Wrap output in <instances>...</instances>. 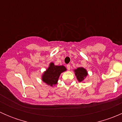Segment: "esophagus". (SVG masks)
I'll list each match as a JSON object with an SVG mask.
<instances>
[{"instance_id":"esophagus-1","label":"esophagus","mask_w":122,"mask_h":122,"mask_svg":"<svg viewBox=\"0 0 122 122\" xmlns=\"http://www.w3.org/2000/svg\"><path fill=\"white\" fill-rule=\"evenodd\" d=\"M67 69H68V70H70V68H71V66H70V64H68L67 66Z\"/></svg>"}]
</instances>
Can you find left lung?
I'll list each match as a JSON object with an SVG mask.
<instances>
[{
	"label": "left lung",
	"instance_id": "left-lung-1",
	"mask_svg": "<svg viewBox=\"0 0 122 122\" xmlns=\"http://www.w3.org/2000/svg\"><path fill=\"white\" fill-rule=\"evenodd\" d=\"M77 80L79 82H83L88 75L87 70L83 67H78L74 70Z\"/></svg>",
	"mask_w": 122,
	"mask_h": 122
}]
</instances>
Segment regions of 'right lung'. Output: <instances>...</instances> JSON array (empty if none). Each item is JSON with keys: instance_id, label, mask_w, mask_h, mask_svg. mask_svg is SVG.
Returning <instances> with one entry per match:
<instances>
[{"instance_id": "1", "label": "right lung", "mask_w": 122, "mask_h": 122, "mask_svg": "<svg viewBox=\"0 0 122 122\" xmlns=\"http://www.w3.org/2000/svg\"><path fill=\"white\" fill-rule=\"evenodd\" d=\"M66 70L67 68L64 66H55L53 62H51L48 68L42 75V80L52 87L57 84L60 74Z\"/></svg>"}]
</instances>
